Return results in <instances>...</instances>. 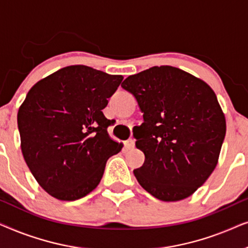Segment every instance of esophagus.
Here are the masks:
<instances>
[{
  "label": "esophagus",
  "instance_id": "1",
  "mask_svg": "<svg viewBox=\"0 0 248 248\" xmlns=\"http://www.w3.org/2000/svg\"><path fill=\"white\" fill-rule=\"evenodd\" d=\"M125 147H126L127 149H133L135 147L134 139H128V140L125 141Z\"/></svg>",
  "mask_w": 248,
  "mask_h": 248
}]
</instances>
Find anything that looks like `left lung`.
<instances>
[{"label":"left lung","mask_w":248,"mask_h":248,"mask_svg":"<svg viewBox=\"0 0 248 248\" xmlns=\"http://www.w3.org/2000/svg\"><path fill=\"white\" fill-rule=\"evenodd\" d=\"M122 88L143 113L133 131L143 151L134 176L161 201L188 198L215 170L226 135V120L216 93L204 81L168 65L130 76Z\"/></svg>","instance_id":"8db88e82"}]
</instances>
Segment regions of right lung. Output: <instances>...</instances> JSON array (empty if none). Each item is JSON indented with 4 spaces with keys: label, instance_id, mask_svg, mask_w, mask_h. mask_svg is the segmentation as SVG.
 Returning a JSON list of instances; mask_svg holds the SVG:
<instances>
[{
    "label": "right lung",
    "instance_id": "1",
    "mask_svg": "<svg viewBox=\"0 0 248 248\" xmlns=\"http://www.w3.org/2000/svg\"><path fill=\"white\" fill-rule=\"evenodd\" d=\"M123 77L84 65L63 67L37 82L19 108L23 158L38 184L57 200H79L99 184L123 144L107 133V98Z\"/></svg>",
    "mask_w": 248,
    "mask_h": 248
}]
</instances>
